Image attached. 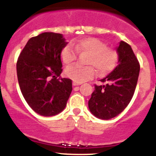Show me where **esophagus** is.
Wrapping results in <instances>:
<instances>
[{"instance_id":"1","label":"esophagus","mask_w":156,"mask_h":156,"mask_svg":"<svg viewBox=\"0 0 156 156\" xmlns=\"http://www.w3.org/2000/svg\"><path fill=\"white\" fill-rule=\"evenodd\" d=\"M81 83H78V82H76V81H73V86H78V85H80Z\"/></svg>"}]
</instances>
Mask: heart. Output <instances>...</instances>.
I'll use <instances>...</instances> for the list:
<instances>
[{
  "mask_svg": "<svg viewBox=\"0 0 156 156\" xmlns=\"http://www.w3.org/2000/svg\"><path fill=\"white\" fill-rule=\"evenodd\" d=\"M66 46L61 52V59L66 66L73 64L77 58V54H88L87 64L89 66H71L66 69V74L70 79L82 83L94 75L95 67L99 76H105L116 67L119 62V54L102 41L94 37H87ZM75 50L74 51L73 49Z\"/></svg>",
  "mask_w": 156,
  "mask_h": 156,
  "instance_id": "heart-1",
  "label": "heart"
}]
</instances>
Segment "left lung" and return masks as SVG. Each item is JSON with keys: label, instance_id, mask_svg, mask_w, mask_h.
Segmentation results:
<instances>
[{"label": "left lung", "instance_id": "left-lung-1", "mask_svg": "<svg viewBox=\"0 0 156 156\" xmlns=\"http://www.w3.org/2000/svg\"><path fill=\"white\" fill-rule=\"evenodd\" d=\"M119 62L104 79V85H94L88 101L90 112L101 119H109L121 113L134 94L140 72V64L131 47L124 41L117 48Z\"/></svg>", "mask_w": 156, "mask_h": 156}]
</instances>
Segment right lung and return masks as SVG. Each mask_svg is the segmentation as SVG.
I'll return each mask as SVG.
<instances>
[{
  "instance_id": "obj_1",
  "label": "right lung",
  "mask_w": 156,
  "mask_h": 156,
  "mask_svg": "<svg viewBox=\"0 0 156 156\" xmlns=\"http://www.w3.org/2000/svg\"><path fill=\"white\" fill-rule=\"evenodd\" d=\"M68 43L62 34L46 32L30 38L16 64L19 87L37 114L52 116L67 104L72 80L62 78L61 52Z\"/></svg>"
}]
</instances>
